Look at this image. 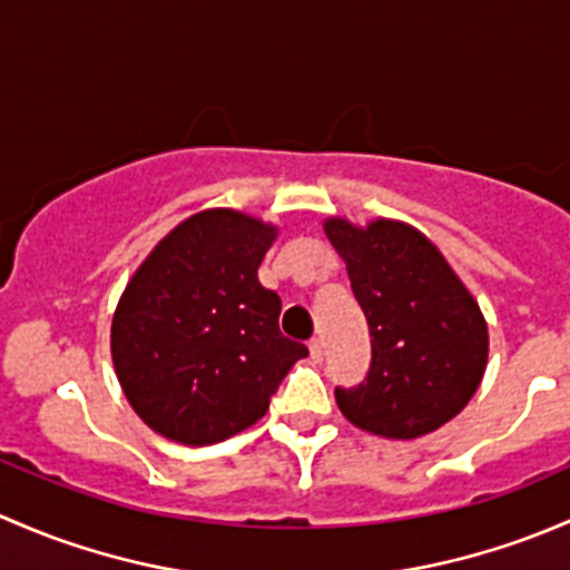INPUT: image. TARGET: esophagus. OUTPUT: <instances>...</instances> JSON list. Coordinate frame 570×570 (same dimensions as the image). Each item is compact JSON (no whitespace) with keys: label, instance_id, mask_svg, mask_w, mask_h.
Returning a JSON list of instances; mask_svg holds the SVG:
<instances>
[{"label":"esophagus","instance_id":"34e87169","mask_svg":"<svg viewBox=\"0 0 570 570\" xmlns=\"http://www.w3.org/2000/svg\"><path fill=\"white\" fill-rule=\"evenodd\" d=\"M309 356H313L315 362L324 360V340H321V337L309 340Z\"/></svg>","mask_w":570,"mask_h":570}]
</instances>
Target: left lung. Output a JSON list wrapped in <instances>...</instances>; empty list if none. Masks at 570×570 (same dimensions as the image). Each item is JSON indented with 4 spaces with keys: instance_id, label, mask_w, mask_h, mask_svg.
Segmentation results:
<instances>
[{
    "instance_id": "left-lung-1",
    "label": "left lung",
    "mask_w": 570,
    "mask_h": 570,
    "mask_svg": "<svg viewBox=\"0 0 570 570\" xmlns=\"http://www.w3.org/2000/svg\"><path fill=\"white\" fill-rule=\"evenodd\" d=\"M324 230L373 337L365 381L334 390L340 412L386 439L436 431L483 381L489 326L478 302L442 252L403 222L328 219Z\"/></svg>"
}]
</instances>
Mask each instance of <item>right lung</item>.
Instances as JSON below:
<instances>
[{"label":"right lung","instance_id":"1","mask_svg":"<svg viewBox=\"0 0 570 570\" xmlns=\"http://www.w3.org/2000/svg\"><path fill=\"white\" fill-rule=\"evenodd\" d=\"M277 227L210 208L156 244L111 318V362L134 412L180 444L255 425L307 345L279 332L283 302L257 266Z\"/></svg>","mask_w":570,"mask_h":570}]
</instances>
